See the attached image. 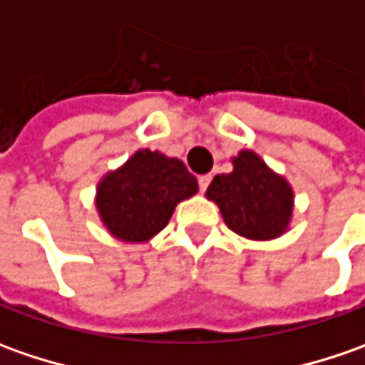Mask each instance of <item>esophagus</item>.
I'll list each match as a JSON object with an SVG mask.
<instances>
[{"instance_id": "34e87169", "label": "esophagus", "mask_w": 365, "mask_h": 365, "mask_svg": "<svg viewBox=\"0 0 365 365\" xmlns=\"http://www.w3.org/2000/svg\"><path fill=\"white\" fill-rule=\"evenodd\" d=\"M209 182H211V176L209 175H203V176H199V189L207 190V187H209Z\"/></svg>"}]
</instances>
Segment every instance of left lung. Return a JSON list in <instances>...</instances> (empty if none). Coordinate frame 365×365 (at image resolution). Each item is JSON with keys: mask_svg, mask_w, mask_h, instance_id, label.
Listing matches in <instances>:
<instances>
[{"mask_svg": "<svg viewBox=\"0 0 365 365\" xmlns=\"http://www.w3.org/2000/svg\"><path fill=\"white\" fill-rule=\"evenodd\" d=\"M207 199L215 201L227 227L247 240H274L292 217V189L252 150L233 158L230 175H217Z\"/></svg>", "mask_w": 365, "mask_h": 365, "instance_id": "1", "label": "left lung"}]
</instances>
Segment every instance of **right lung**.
Wrapping results in <instances>:
<instances>
[{
    "mask_svg": "<svg viewBox=\"0 0 365 365\" xmlns=\"http://www.w3.org/2000/svg\"><path fill=\"white\" fill-rule=\"evenodd\" d=\"M199 190L197 178L176 158L138 150L97 187V211L109 233L123 242H146L162 232L180 201Z\"/></svg>",
    "mask_w": 365,
    "mask_h": 365,
    "instance_id": "1",
    "label": "right lung"
}]
</instances>
